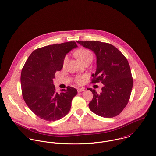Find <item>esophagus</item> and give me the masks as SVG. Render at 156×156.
Instances as JSON below:
<instances>
[{
	"label": "esophagus",
	"mask_w": 156,
	"mask_h": 156,
	"mask_svg": "<svg viewBox=\"0 0 156 156\" xmlns=\"http://www.w3.org/2000/svg\"><path fill=\"white\" fill-rule=\"evenodd\" d=\"M85 89L84 88H80L78 89V92H83V91H85Z\"/></svg>",
	"instance_id": "esophagus-1"
}]
</instances>
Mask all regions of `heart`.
I'll list each match as a JSON object with an SVG mask.
<instances>
[{"instance_id": "b5f03b06", "label": "heart", "mask_w": 156, "mask_h": 156, "mask_svg": "<svg viewBox=\"0 0 156 156\" xmlns=\"http://www.w3.org/2000/svg\"><path fill=\"white\" fill-rule=\"evenodd\" d=\"M75 56L83 62H85L87 61L91 60L92 61L94 56L92 53L88 49L86 48H83L81 50H78L75 53ZM69 56L67 55H66L64 59H63V62H62V66L64 67H66L69 62ZM75 82L78 84H83L85 83L86 81V76L82 75V76H77L75 79Z\"/></svg>"}]
</instances>
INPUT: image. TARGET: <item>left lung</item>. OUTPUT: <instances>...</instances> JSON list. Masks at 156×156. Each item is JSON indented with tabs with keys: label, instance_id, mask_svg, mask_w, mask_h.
I'll return each mask as SVG.
<instances>
[{
	"label": "left lung",
	"instance_id": "1",
	"mask_svg": "<svg viewBox=\"0 0 156 156\" xmlns=\"http://www.w3.org/2000/svg\"><path fill=\"white\" fill-rule=\"evenodd\" d=\"M92 50L97 56V69L92 83L101 82V92L87 89L93 94L89 107L95 114L112 118L118 115L127 105L131 94L133 79L126 57L114 45L97 41H76Z\"/></svg>",
	"mask_w": 156,
	"mask_h": 156
}]
</instances>
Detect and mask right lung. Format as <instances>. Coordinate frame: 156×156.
Returning a JSON list of instances; mask_svg holds the SVG:
<instances>
[{
    "label": "right lung",
    "instance_id": "right-lung-1",
    "mask_svg": "<svg viewBox=\"0 0 156 156\" xmlns=\"http://www.w3.org/2000/svg\"><path fill=\"white\" fill-rule=\"evenodd\" d=\"M77 47L75 42L70 41L39 48L31 53L22 69L23 98L30 109L41 119L54 122L66 116L70 109L77 90L68 86L58 94L53 79L55 73L62 69L66 54Z\"/></svg>",
    "mask_w": 156,
    "mask_h": 156
}]
</instances>
